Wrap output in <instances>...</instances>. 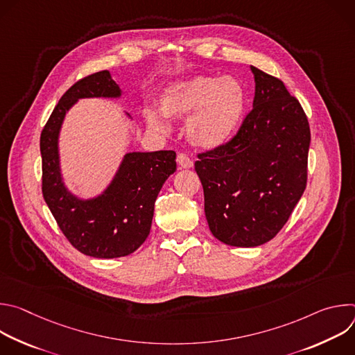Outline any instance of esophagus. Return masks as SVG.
Listing matches in <instances>:
<instances>
[{
  "label": "esophagus",
  "instance_id": "obj_1",
  "mask_svg": "<svg viewBox=\"0 0 355 355\" xmlns=\"http://www.w3.org/2000/svg\"><path fill=\"white\" fill-rule=\"evenodd\" d=\"M177 163L180 168H189L193 166V162L191 160V157L187 153H182V151L177 155Z\"/></svg>",
  "mask_w": 355,
  "mask_h": 355
}]
</instances>
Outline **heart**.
I'll return each mask as SVG.
<instances>
[{"mask_svg": "<svg viewBox=\"0 0 355 355\" xmlns=\"http://www.w3.org/2000/svg\"><path fill=\"white\" fill-rule=\"evenodd\" d=\"M245 107V91L233 77L198 76L168 87L160 98L166 116L185 118L187 135L200 147H218L237 130ZM148 126L166 132L168 123L155 110L144 112Z\"/></svg>", "mask_w": 355, "mask_h": 355, "instance_id": "obj_1", "label": "heart"}]
</instances>
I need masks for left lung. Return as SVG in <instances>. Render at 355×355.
Masks as SVG:
<instances>
[{"label": "left lung", "instance_id": "obj_1", "mask_svg": "<svg viewBox=\"0 0 355 355\" xmlns=\"http://www.w3.org/2000/svg\"><path fill=\"white\" fill-rule=\"evenodd\" d=\"M252 110L226 143L198 153L195 171L212 234L225 244L256 247L288 222L308 181L311 128L285 84L251 66Z\"/></svg>", "mask_w": 355, "mask_h": 355}]
</instances>
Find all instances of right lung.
I'll return each instance as SVG.
<instances>
[{
	"label": "right lung",
	"mask_w": 355,
	"mask_h": 355,
	"mask_svg": "<svg viewBox=\"0 0 355 355\" xmlns=\"http://www.w3.org/2000/svg\"><path fill=\"white\" fill-rule=\"evenodd\" d=\"M119 95L121 89L108 70L89 74L64 92L40 133L43 198L70 244L95 259L125 257L144 243L157 195L177 168L173 150L128 153L101 196L81 200L67 192L58 153V136L66 112L78 98Z\"/></svg>",
	"instance_id": "obj_1"
}]
</instances>
